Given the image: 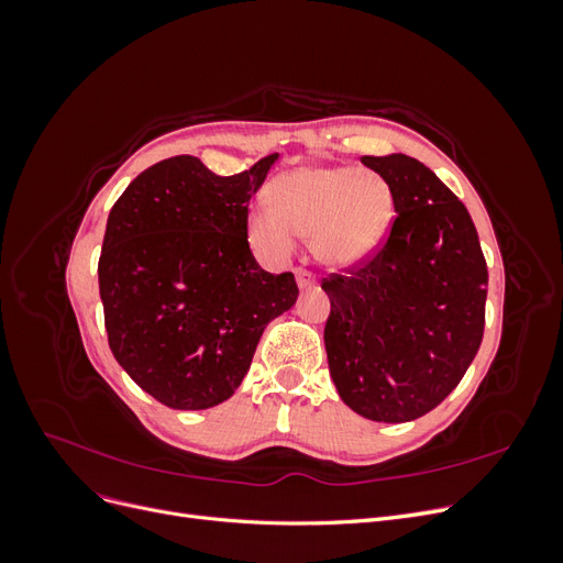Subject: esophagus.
<instances>
[{"instance_id": "34e87169", "label": "esophagus", "mask_w": 563, "mask_h": 563, "mask_svg": "<svg viewBox=\"0 0 563 563\" xmlns=\"http://www.w3.org/2000/svg\"><path fill=\"white\" fill-rule=\"evenodd\" d=\"M296 282H298L300 291H302V288H312V286L317 284L314 275H312V272H308V269H298V272H296Z\"/></svg>"}]
</instances>
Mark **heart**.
Listing matches in <instances>:
<instances>
[{
	"instance_id": "obj_1",
	"label": "heart",
	"mask_w": 563,
	"mask_h": 563,
	"mask_svg": "<svg viewBox=\"0 0 563 563\" xmlns=\"http://www.w3.org/2000/svg\"><path fill=\"white\" fill-rule=\"evenodd\" d=\"M267 201L249 213L251 244L282 261L294 253L296 236H308L317 261L331 267L366 261L395 211L387 180L350 166L294 168L267 185Z\"/></svg>"
}]
</instances>
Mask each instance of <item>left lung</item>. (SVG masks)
<instances>
[{
	"instance_id": "obj_1",
	"label": "left lung",
	"mask_w": 563,
	"mask_h": 563,
	"mask_svg": "<svg viewBox=\"0 0 563 563\" xmlns=\"http://www.w3.org/2000/svg\"><path fill=\"white\" fill-rule=\"evenodd\" d=\"M380 174L397 218L383 249L321 288L340 399L376 422H408L444 401L484 338L488 269L472 218L422 162L362 157Z\"/></svg>"
}]
</instances>
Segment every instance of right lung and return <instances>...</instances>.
Wrapping results in <instances>:
<instances>
[{
  "label": "right lung",
  "instance_id": "obj_1",
  "mask_svg": "<svg viewBox=\"0 0 563 563\" xmlns=\"http://www.w3.org/2000/svg\"><path fill=\"white\" fill-rule=\"evenodd\" d=\"M279 155L216 176L197 157L131 180L108 216L98 286L108 343L131 380L168 408L201 411L234 395L267 323L291 310V272L249 249V199Z\"/></svg>",
  "mask_w": 563,
  "mask_h": 563
}]
</instances>
